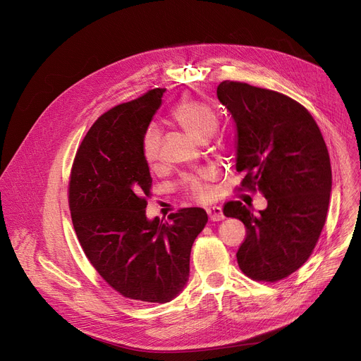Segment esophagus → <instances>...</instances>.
<instances>
[{
	"label": "esophagus",
	"instance_id": "esophagus-1",
	"mask_svg": "<svg viewBox=\"0 0 361 361\" xmlns=\"http://www.w3.org/2000/svg\"><path fill=\"white\" fill-rule=\"evenodd\" d=\"M206 212H207V215H209V219H211V221H222V219L225 218L221 206H212V207H209V209H207Z\"/></svg>",
	"mask_w": 361,
	"mask_h": 361
}]
</instances>
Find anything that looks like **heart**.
<instances>
[{"instance_id": "heart-1", "label": "heart", "mask_w": 361, "mask_h": 361, "mask_svg": "<svg viewBox=\"0 0 361 361\" xmlns=\"http://www.w3.org/2000/svg\"><path fill=\"white\" fill-rule=\"evenodd\" d=\"M183 130L197 143L211 139L218 128V117L214 108L202 99H184L178 102L169 112ZM161 135L157 127H149L142 137V155L147 164H154L159 155ZM211 174L185 176L181 180L183 190L196 200H206L211 192L207 181Z\"/></svg>"}]
</instances>
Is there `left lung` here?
Returning a JSON list of instances; mask_svg holds the SVG:
<instances>
[{
	"mask_svg": "<svg viewBox=\"0 0 361 361\" xmlns=\"http://www.w3.org/2000/svg\"><path fill=\"white\" fill-rule=\"evenodd\" d=\"M219 102L237 128L235 168L240 188L262 192L268 207L259 215L241 202H226L224 215L247 230L237 252L252 279L275 282L310 257L324 228L332 171L324 136L310 112L279 92L225 80Z\"/></svg>",
	"mask_w": 361,
	"mask_h": 361,
	"instance_id": "obj_1",
	"label": "left lung"
}]
</instances>
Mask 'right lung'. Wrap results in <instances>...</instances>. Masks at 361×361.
Masks as SVG:
<instances>
[{
  "label": "right lung",
  "mask_w": 361,
  "mask_h": 361,
  "mask_svg": "<svg viewBox=\"0 0 361 361\" xmlns=\"http://www.w3.org/2000/svg\"><path fill=\"white\" fill-rule=\"evenodd\" d=\"M164 92L152 89L94 121L68 183L73 226L92 267L123 297L145 302H168L183 291L192 245L207 222L202 207H184L169 222L146 218L152 177L142 137Z\"/></svg>",
  "instance_id": "add662e5"
}]
</instances>
